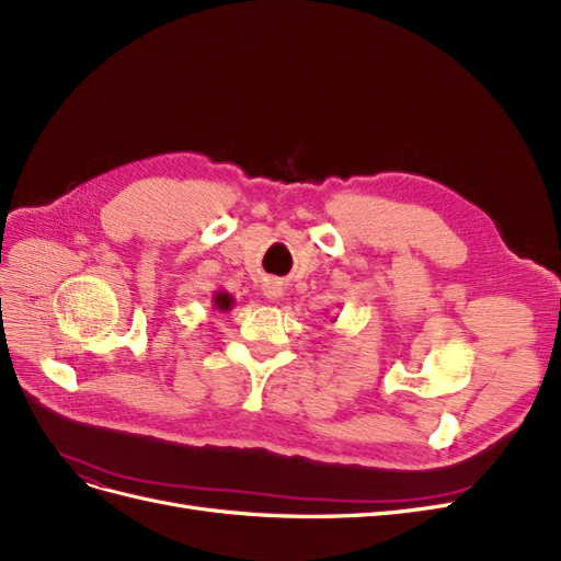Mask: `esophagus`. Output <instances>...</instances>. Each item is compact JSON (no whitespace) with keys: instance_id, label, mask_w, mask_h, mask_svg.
I'll return each instance as SVG.
<instances>
[{"instance_id":"1","label":"esophagus","mask_w":561,"mask_h":561,"mask_svg":"<svg viewBox=\"0 0 561 561\" xmlns=\"http://www.w3.org/2000/svg\"><path fill=\"white\" fill-rule=\"evenodd\" d=\"M264 295L268 297V299H278L283 293H280V285L278 283H266L264 285Z\"/></svg>"}]
</instances>
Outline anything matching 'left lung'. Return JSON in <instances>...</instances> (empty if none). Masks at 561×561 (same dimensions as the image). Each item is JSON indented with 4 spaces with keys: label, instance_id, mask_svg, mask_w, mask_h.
Masks as SVG:
<instances>
[{
    "label": "left lung",
    "instance_id": "1",
    "mask_svg": "<svg viewBox=\"0 0 561 561\" xmlns=\"http://www.w3.org/2000/svg\"><path fill=\"white\" fill-rule=\"evenodd\" d=\"M334 320H336V318H334ZM334 320H332V322H334Z\"/></svg>",
    "mask_w": 561,
    "mask_h": 561
}]
</instances>
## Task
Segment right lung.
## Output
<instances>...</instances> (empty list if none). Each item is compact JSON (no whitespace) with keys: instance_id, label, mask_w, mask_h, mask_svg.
Returning <instances> with one entry per match:
<instances>
[{"instance_id":"obj_1","label":"right lung","mask_w":561,"mask_h":561,"mask_svg":"<svg viewBox=\"0 0 561 561\" xmlns=\"http://www.w3.org/2000/svg\"><path fill=\"white\" fill-rule=\"evenodd\" d=\"M231 307H233V297L227 290H215L213 293V309L231 311Z\"/></svg>"}]
</instances>
